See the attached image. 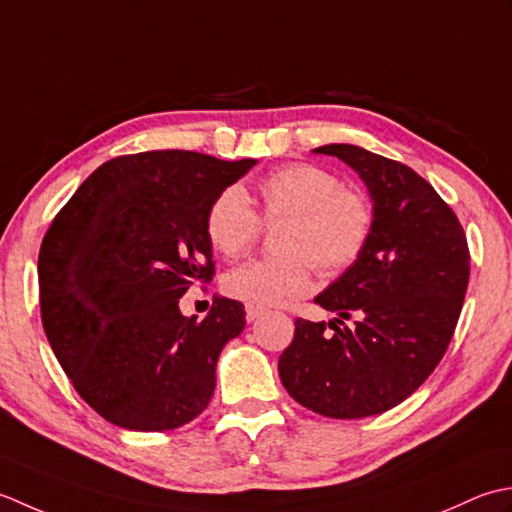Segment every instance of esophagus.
Wrapping results in <instances>:
<instances>
[{
    "mask_svg": "<svg viewBox=\"0 0 512 512\" xmlns=\"http://www.w3.org/2000/svg\"><path fill=\"white\" fill-rule=\"evenodd\" d=\"M265 314V309L263 307H256V305H245V318H247V322H254V320H258L260 316Z\"/></svg>",
    "mask_w": 512,
    "mask_h": 512,
    "instance_id": "34e87169",
    "label": "esophagus"
}]
</instances>
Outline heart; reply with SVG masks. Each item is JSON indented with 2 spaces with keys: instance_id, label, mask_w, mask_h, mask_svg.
Listing matches in <instances>:
<instances>
[{
  "instance_id": "heart-1",
  "label": "heart",
  "mask_w": 512,
  "mask_h": 512,
  "mask_svg": "<svg viewBox=\"0 0 512 512\" xmlns=\"http://www.w3.org/2000/svg\"><path fill=\"white\" fill-rule=\"evenodd\" d=\"M267 223L283 221L280 258L249 260L227 271L223 289L236 300L256 307H274L305 296L311 269L322 276H340L367 249L375 212L369 196L342 187L329 170L311 163H291L269 172L258 183ZM212 247L227 258L247 252L260 234V218L241 185L218 194L205 216Z\"/></svg>"
}]
</instances>
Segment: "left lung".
<instances>
[{
	"label": "left lung",
	"instance_id": "left-lung-1",
	"mask_svg": "<svg viewBox=\"0 0 512 512\" xmlns=\"http://www.w3.org/2000/svg\"><path fill=\"white\" fill-rule=\"evenodd\" d=\"M371 196V241L316 302L338 318L296 320L278 360L298 404L336 420L378 415L404 402L446 353L468 287V245L451 207L409 165L358 145L331 143ZM354 318L347 328L342 319Z\"/></svg>",
	"mask_w": 512,
	"mask_h": 512
}]
</instances>
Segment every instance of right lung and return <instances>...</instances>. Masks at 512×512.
<instances>
[{
  "mask_svg": "<svg viewBox=\"0 0 512 512\" xmlns=\"http://www.w3.org/2000/svg\"><path fill=\"white\" fill-rule=\"evenodd\" d=\"M254 165L185 150L117 156L46 232L48 342L81 398L121 429H179L210 404L218 356L243 331L245 307L216 296L198 322L179 300L214 276L207 210Z\"/></svg>",
  "mask_w": 512,
  "mask_h": 512,
  "instance_id": "right-lung-1",
  "label": "right lung"
}]
</instances>
